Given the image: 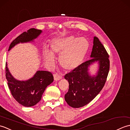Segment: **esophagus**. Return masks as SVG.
<instances>
[{
  "instance_id": "1",
  "label": "esophagus",
  "mask_w": 130,
  "mask_h": 130,
  "mask_svg": "<svg viewBox=\"0 0 130 130\" xmlns=\"http://www.w3.org/2000/svg\"><path fill=\"white\" fill-rule=\"evenodd\" d=\"M54 80L56 81H58L61 79V76L59 74L56 73L54 75Z\"/></svg>"
}]
</instances>
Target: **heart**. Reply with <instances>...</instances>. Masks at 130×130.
<instances>
[{
	"label": "heart",
	"mask_w": 130,
	"mask_h": 130,
	"mask_svg": "<svg viewBox=\"0 0 130 130\" xmlns=\"http://www.w3.org/2000/svg\"><path fill=\"white\" fill-rule=\"evenodd\" d=\"M89 46V42L84 37L70 36L55 38L50 43V52L47 48L43 49V59L46 63L52 65L55 62L54 56H60L61 67L66 70L72 71L83 62Z\"/></svg>",
	"instance_id": "1"
}]
</instances>
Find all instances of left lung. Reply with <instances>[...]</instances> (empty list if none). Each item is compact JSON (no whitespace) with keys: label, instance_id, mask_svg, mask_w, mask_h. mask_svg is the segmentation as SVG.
Segmentation results:
<instances>
[{"label":"left lung","instance_id":"left-lung-1","mask_svg":"<svg viewBox=\"0 0 130 130\" xmlns=\"http://www.w3.org/2000/svg\"><path fill=\"white\" fill-rule=\"evenodd\" d=\"M109 55L96 37L93 38L91 59L87 61L76 69L65 75L69 87L65 95V100L70 106L80 108L92 101L101 92L106 82L109 69ZM98 63L94 75L89 72L90 66Z\"/></svg>","mask_w":130,"mask_h":130}]
</instances>
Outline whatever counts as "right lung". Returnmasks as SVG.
I'll use <instances>...</instances> for the list:
<instances>
[{"mask_svg":"<svg viewBox=\"0 0 130 130\" xmlns=\"http://www.w3.org/2000/svg\"><path fill=\"white\" fill-rule=\"evenodd\" d=\"M42 32L41 30L31 28L24 32L12 41L8 51L18 43L33 42ZM5 76L13 98L24 107H32L38 103L47 87L54 81L52 74L47 71L38 70L34 76L27 80H19L14 78L5 63Z\"/></svg>","mask_w":130,"mask_h":130,"instance_id":"add662e5","label":"right lung"}]
</instances>
